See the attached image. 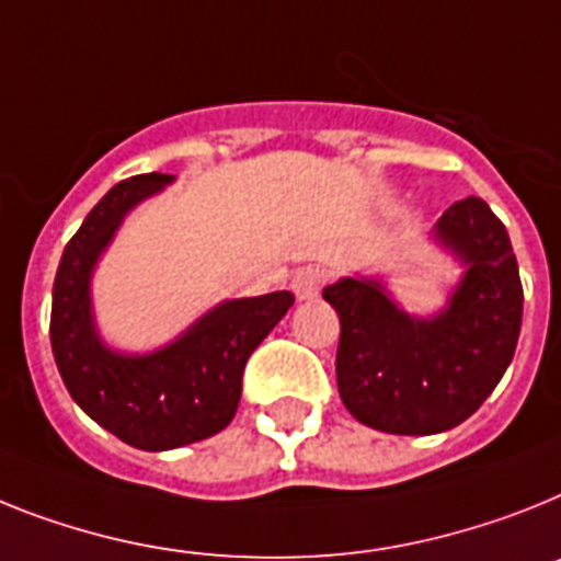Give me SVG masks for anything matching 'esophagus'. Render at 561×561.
<instances>
[{
	"label": "esophagus",
	"instance_id": "obj_1",
	"mask_svg": "<svg viewBox=\"0 0 561 561\" xmlns=\"http://www.w3.org/2000/svg\"><path fill=\"white\" fill-rule=\"evenodd\" d=\"M324 285V271L322 267H302V271H296L294 282H290V288H294L296 299L299 302H308V299H317L319 290H322Z\"/></svg>",
	"mask_w": 561,
	"mask_h": 561
}]
</instances>
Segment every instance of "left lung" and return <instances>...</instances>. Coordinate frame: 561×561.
<instances>
[{
  "label": "left lung",
  "instance_id": "8db88e82",
  "mask_svg": "<svg viewBox=\"0 0 561 561\" xmlns=\"http://www.w3.org/2000/svg\"><path fill=\"white\" fill-rule=\"evenodd\" d=\"M433 239L465 265L433 317L404 313L379 279L347 276L322 290L339 313V397L374 431L427 436L462 425L491 397L519 342V265L488 202H454Z\"/></svg>",
  "mask_w": 561,
  "mask_h": 561
}]
</instances>
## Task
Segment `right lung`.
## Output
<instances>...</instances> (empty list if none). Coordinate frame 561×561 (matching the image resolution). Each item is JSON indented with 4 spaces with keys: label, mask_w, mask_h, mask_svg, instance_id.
Wrapping results in <instances>:
<instances>
[{
    "label": "right lung",
    "mask_w": 561,
    "mask_h": 561,
    "mask_svg": "<svg viewBox=\"0 0 561 561\" xmlns=\"http://www.w3.org/2000/svg\"><path fill=\"white\" fill-rule=\"evenodd\" d=\"M171 182V173H139L113 185L84 216L54 279L50 347L65 388L96 425L139 450H173L225 431L248 356L294 305L290 290L228 299L159 351L107 347L93 319V267L122 219Z\"/></svg>",
    "instance_id": "1"
}]
</instances>
